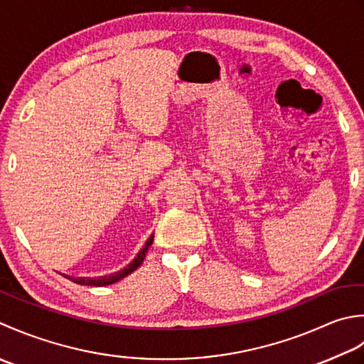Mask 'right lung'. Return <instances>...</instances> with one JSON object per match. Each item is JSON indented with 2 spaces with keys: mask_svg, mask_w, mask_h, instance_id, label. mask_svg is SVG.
<instances>
[{
  "mask_svg": "<svg viewBox=\"0 0 364 364\" xmlns=\"http://www.w3.org/2000/svg\"><path fill=\"white\" fill-rule=\"evenodd\" d=\"M152 242H154V235H151L149 239H147V242L144 243V247H143V250H139V253L136 255V257L133 259V261L127 265V267H124V269H121L119 272H116V273H109V275H105V277H95V278H89V277H86V278H81V277H69V275H64L65 278H69L70 281H73V283H77V284H83V286H108V284H113V283H117V281L119 279H122V278H125L127 275H130L132 272H135L138 267L143 264V261H144V257H146V255H147V250H149V247L152 245Z\"/></svg>",
  "mask_w": 364,
  "mask_h": 364,
  "instance_id": "obj_1",
  "label": "right lung"
}]
</instances>
